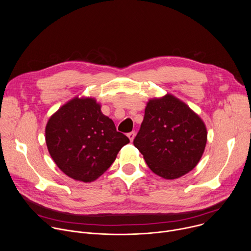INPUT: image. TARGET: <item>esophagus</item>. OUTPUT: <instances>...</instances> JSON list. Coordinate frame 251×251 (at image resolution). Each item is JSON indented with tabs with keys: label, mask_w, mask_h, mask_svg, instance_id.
<instances>
[{
	"label": "esophagus",
	"mask_w": 251,
	"mask_h": 251,
	"mask_svg": "<svg viewBox=\"0 0 251 251\" xmlns=\"http://www.w3.org/2000/svg\"><path fill=\"white\" fill-rule=\"evenodd\" d=\"M128 138H129V140L131 141V142H133V140H134V138H135V132H130V133H128Z\"/></svg>",
	"instance_id": "34e87169"
}]
</instances>
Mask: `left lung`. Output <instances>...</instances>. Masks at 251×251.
Instances as JSON below:
<instances>
[{"label":"left lung","instance_id":"8db88e82","mask_svg":"<svg viewBox=\"0 0 251 251\" xmlns=\"http://www.w3.org/2000/svg\"><path fill=\"white\" fill-rule=\"evenodd\" d=\"M206 140L201 118L185 102L167 93L149 99L133 143L153 173L175 180L198 165Z\"/></svg>","mask_w":251,"mask_h":251}]
</instances>
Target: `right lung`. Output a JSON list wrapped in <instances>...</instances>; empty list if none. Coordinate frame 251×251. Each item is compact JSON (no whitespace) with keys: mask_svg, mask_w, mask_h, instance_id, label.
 <instances>
[{"mask_svg":"<svg viewBox=\"0 0 251 251\" xmlns=\"http://www.w3.org/2000/svg\"><path fill=\"white\" fill-rule=\"evenodd\" d=\"M129 139L101 112L93 97L75 96L59 107L46 126V143L56 166L75 181L90 183L115 161Z\"/></svg>","mask_w":251,"mask_h":251,"instance_id":"right-lung-1","label":"right lung"}]
</instances>
